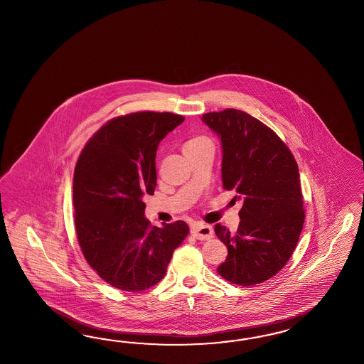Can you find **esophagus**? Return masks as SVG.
I'll return each instance as SVG.
<instances>
[{"label":"esophagus","mask_w":364,"mask_h":364,"mask_svg":"<svg viewBox=\"0 0 364 364\" xmlns=\"http://www.w3.org/2000/svg\"><path fill=\"white\" fill-rule=\"evenodd\" d=\"M192 235L200 240H206L213 238L214 232L212 226L205 225V223H197L192 228Z\"/></svg>","instance_id":"1"}]
</instances>
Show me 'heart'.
I'll list each match as a JSON object with an SVG mask.
<instances>
[{"label": "heart", "mask_w": 364, "mask_h": 364, "mask_svg": "<svg viewBox=\"0 0 364 364\" xmlns=\"http://www.w3.org/2000/svg\"><path fill=\"white\" fill-rule=\"evenodd\" d=\"M200 141H204V138H193V139H191V141L186 143V144H191V143L200 142Z\"/></svg>", "instance_id": "1"}]
</instances>
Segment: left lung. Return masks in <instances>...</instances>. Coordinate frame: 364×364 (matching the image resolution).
Returning a JSON list of instances; mask_svg holds the SVG:
<instances>
[{
    "mask_svg": "<svg viewBox=\"0 0 364 364\" xmlns=\"http://www.w3.org/2000/svg\"><path fill=\"white\" fill-rule=\"evenodd\" d=\"M203 121L221 138L222 184L240 200L238 230L220 223L214 230L228 247L217 268L228 282L250 287L283 268L305 221L300 173L294 156L277 134L237 109L206 113Z\"/></svg>",
    "mask_w": 364,
    "mask_h": 364,
    "instance_id": "1",
    "label": "left lung"
}]
</instances>
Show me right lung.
Masks as SVG:
<instances>
[{
	"instance_id": "add662e5",
	"label": "right lung",
	"mask_w": 364,
	"mask_h": 364,
	"mask_svg": "<svg viewBox=\"0 0 364 364\" xmlns=\"http://www.w3.org/2000/svg\"><path fill=\"white\" fill-rule=\"evenodd\" d=\"M183 121L168 112L117 117L89 139L76 163L79 245L89 266L117 289L139 292L159 283L189 232L184 221L152 228L143 201L156 186L158 144Z\"/></svg>"
}]
</instances>
